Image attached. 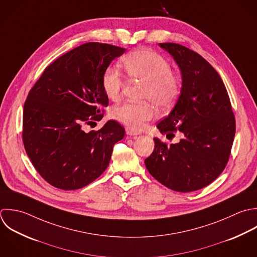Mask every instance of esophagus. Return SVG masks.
Instances as JSON below:
<instances>
[{"label": "esophagus", "mask_w": 257, "mask_h": 257, "mask_svg": "<svg viewBox=\"0 0 257 257\" xmlns=\"http://www.w3.org/2000/svg\"><path fill=\"white\" fill-rule=\"evenodd\" d=\"M126 134L129 135V136H137V135L140 134V132H138V131L130 128V127H127L126 128Z\"/></svg>", "instance_id": "obj_1"}]
</instances>
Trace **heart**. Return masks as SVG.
I'll list each match as a JSON object with an SVG mask.
<instances>
[{"label":"heart","mask_w":257,"mask_h":257,"mask_svg":"<svg viewBox=\"0 0 257 257\" xmlns=\"http://www.w3.org/2000/svg\"><path fill=\"white\" fill-rule=\"evenodd\" d=\"M127 75L144 84L141 99L150 101L160 110L173 106L181 91L180 78L171 71V65L159 53L142 48L131 52L123 59ZM102 87L105 95L116 101L124 87V79L115 67H109L102 76ZM113 116L118 121L140 129L155 116V108L148 102H126L113 109Z\"/></svg>","instance_id":"obj_1"}]
</instances>
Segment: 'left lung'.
Wrapping results in <instances>:
<instances>
[{
    "instance_id": "obj_1",
    "label": "left lung",
    "mask_w": 257,
    "mask_h": 257,
    "mask_svg": "<svg viewBox=\"0 0 257 257\" xmlns=\"http://www.w3.org/2000/svg\"><path fill=\"white\" fill-rule=\"evenodd\" d=\"M178 65L182 87L167 117L157 124L161 134L183 138L167 146L154 138L145 159L149 173L164 186L191 192L213 182L224 170L235 135V118L226 88L215 69L196 52L175 43H160Z\"/></svg>"
}]
</instances>
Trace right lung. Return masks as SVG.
Listing matches in <instances>:
<instances>
[{"mask_svg":"<svg viewBox=\"0 0 257 257\" xmlns=\"http://www.w3.org/2000/svg\"><path fill=\"white\" fill-rule=\"evenodd\" d=\"M124 48L91 42L49 65L24 105L23 143L39 174L51 185L76 190L108 167L113 146L125 129L108 121L100 130L84 126L99 121L108 106L102 76Z\"/></svg>","mask_w":257,"mask_h":257,"instance_id":"right-lung-1","label":"right lung"}]
</instances>
